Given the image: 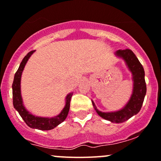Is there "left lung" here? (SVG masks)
<instances>
[{"instance_id":"1","label":"left lung","mask_w":161,"mask_h":161,"mask_svg":"<svg viewBox=\"0 0 161 161\" xmlns=\"http://www.w3.org/2000/svg\"><path fill=\"white\" fill-rule=\"evenodd\" d=\"M115 55L124 60L128 69L132 73L133 85L130 99L121 109L114 112L99 111L92 100V103L95 110L99 116L112 123H119L126 121L140 112L146 96L147 86L143 65L131 50H118L115 52Z\"/></svg>"}]
</instances>
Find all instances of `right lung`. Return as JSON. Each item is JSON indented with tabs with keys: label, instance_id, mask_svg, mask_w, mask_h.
Listing matches in <instances>:
<instances>
[{
	"label": "right lung",
	"instance_id": "right-lung-1",
	"mask_svg": "<svg viewBox=\"0 0 161 161\" xmlns=\"http://www.w3.org/2000/svg\"><path fill=\"white\" fill-rule=\"evenodd\" d=\"M35 52V51H31L25 55L22 62L20 64L18 71L15 73L12 84L13 105L14 109L18 112L20 116H21L24 121L26 123V124L29 127L32 128V129H38L40 130H50L56 127L57 126H58L60 123H62L66 119L69 108H70L71 98H72L73 92H71V93L67 95V96L65 97V105L63 109L61 111V113L58 115L53 116V117L37 116L32 114L29 111H28V109L24 106L22 96H21V79L25 65Z\"/></svg>",
	"mask_w": 161,
	"mask_h": 161
}]
</instances>
